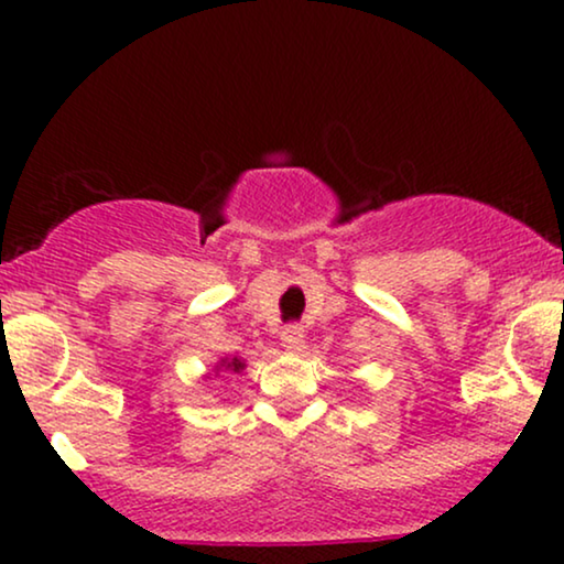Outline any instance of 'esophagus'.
Here are the masks:
<instances>
[{
    "mask_svg": "<svg viewBox=\"0 0 564 564\" xmlns=\"http://www.w3.org/2000/svg\"><path fill=\"white\" fill-rule=\"evenodd\" d=\"M281 341H283V347H289V349H302V345H304V332H302V326H296V323H291V326H286L281 332Z\"/></svg>",
    "mask_w": 564,
    "mask_h": 564,
    "instance_id": "1",
    "label": "esophagus"
}]
</instances>
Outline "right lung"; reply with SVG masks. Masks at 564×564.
Masks as SVG:
<instances>
[{
  "mask_svg": "<svg viewBox=\"0 0 564 564\" xmlns=\"http://www.w3.org/2000/svg\"><path fill=\"white\" fill-rule=\"evenodd\" d=\"M223 364H225V368H230V371H241V368H243V364H241V360H238V358L223 360Z\"/></svg>",
  "mask_w": 564,
  "mask_h": 564,
  "instance_id": "obj_1",
  "label": "right lung"
}]
</instances>
